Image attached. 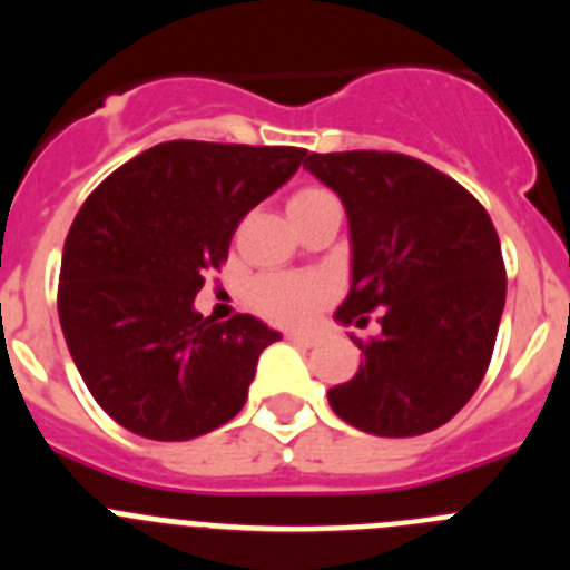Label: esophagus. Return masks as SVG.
I'll use <instances>...</instances> for the list:
<instances>
[{
	"label": "esophagus",
	"instance_id": "esophagus-1",
	"mask_svg": "<svg viewBox=\"0 0 570 570\" xmlns=\"http://www.w3.org/2000/svg\"><path fill=\"white\" fill-rule=\"evenodd\" d=\"M288 336L294 345H302V347H314L316 345V334H305V331H288Z\"/></svg>",
	"mask_w": 570,
	"mask_h": 570
}]
</instances>
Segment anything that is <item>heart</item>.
I'll return each mask as SVG.
<instances>
[{"label": "heart", "instance_id": "1", "mask_svg": "<svg viewBox=\"0 0 570 570\" xmlns=\"http://www.w3.org/2000/svg\"><path fill=\"white\" fill-rule=\"evenodd\" d=\"M322 194H328V190L305 188L294 194L291 205L308 203ZM322 296H325V285L314 276H262L250 288V299L262 314L276 322H288V325L305 320L320 305Z\"/></svg>", "mask_w": 570, "mask_h": 570}]
</instances>
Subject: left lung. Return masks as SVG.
<instances>
[{"instance_id":"1","label":"left lung","mask_w":570,"mask_h":570,"mask_svg":"<svg viewBox=\"0 0 570 570\" xmlns=\"http://www.w3.org/2000/svg\"><path fill=\"white\" fill-rule=\"evenodd\" d=\"M305 170L347 214L351 288L336 322L362 328V314L382 308L374 340L351 336L362 362L328 391L334 414L374 436H420L445 425L480 387L505 308L491 216L414 156L311 154Z\"/></svg>"}]
</instances>
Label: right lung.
<instances>
[{"mask_svg": "<svg viewBox=\"0 0 570 570\" xmlns=\"http://www.w3.org/2000/svg\"><path fill=\"white\" fill-rule=\"evenodd\" d=\"M308 150L176 139L99 185L62 250L59 322L105 414L139 436L185 442L242 411L256 362L279 331L250 314L205 320V271L228 259L250 208Z\"/></svg>", "mask_w": 570, "mask_h": 570, "instance_id": "add662e5", "label": "right lung"}]
</instances>
